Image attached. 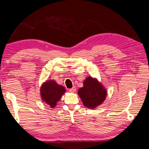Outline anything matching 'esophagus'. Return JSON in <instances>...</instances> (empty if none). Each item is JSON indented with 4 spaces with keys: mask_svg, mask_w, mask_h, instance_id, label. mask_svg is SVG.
<instances>
[{
    "mask_svg": "<svg viewBox=\"0 0 149 149\" xmlns=\"http://www.w3.org/2000/svg\"><path fill=\"white\" fill-rule=\"evenodd\" d=\"M69 91H70V93H74V92H75V91H76V88H75V87H73L72 88L70 89Z\"/></svg>",
    "mask_w": 149,
    "mask_h": 149,
    "instance_id": "1",
    "label": "esophagus"
}]
</instances>
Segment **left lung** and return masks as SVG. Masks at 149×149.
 Masks as SVG:
<instances>
[{
  "label": "left lung",
  "mask_w": 149,
  "mask_h": 149,
  "mask_svg": "<svg viewBox=\"0 0 149 149\" xmlns=\"http://www.w3.org/2000/svg\"><path fill=\"white\" fill-rule=\"evenodd\" d=\"M107 90L97 78L88 76L83 82V86L78 89V94L83 104L89 109H95L105 101Z\"/></svg>",
  "instance_id": "1"
}]
</instances>
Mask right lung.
<instances>
[{
  "instance_id": "obj_1",
  "label": "right lung",
  "mask_w": 149,
  "mask_h": 149,
  "mask_svg": "<svg viewBox=\"0 0 149 149\" xmlns=\"http://www.w3.org/2000/svg\"><path fill=\"white\" fill-rule=\"evenodd\" d=\"M66 93L64 86L58 84L55 80H48L40 87V96L42 101L49 107L54 108L61 96Z\"/></svg>"
}]
</instances>
